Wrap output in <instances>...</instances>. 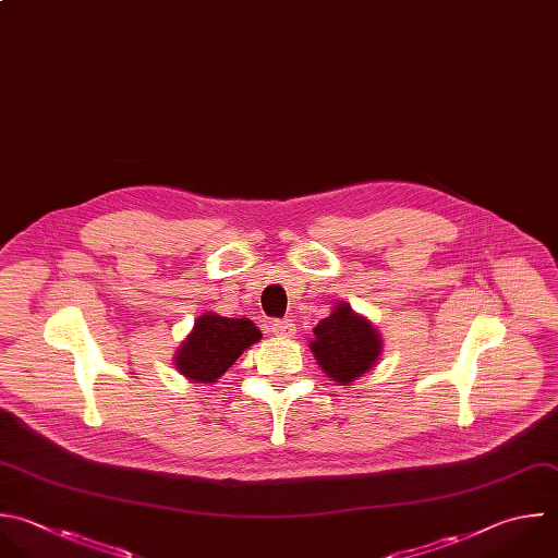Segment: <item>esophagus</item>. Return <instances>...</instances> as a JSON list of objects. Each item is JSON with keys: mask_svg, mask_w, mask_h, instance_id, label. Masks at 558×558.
I'll return each mask as SVG.
<instances>
[{"mask_svg": "<svg viewBox=\"0 0 558 558\" xmlns=\"http://www.w3.org/2000/svg\"><path fill=\"white\" fill-rule=\"evenodd\" d=\"M270 331L275 336H281V338H292L296 333V327L290 318H283V320H272L270 323Z\"/></svg>", "mask_w": 558, "mask_h": 558, "instance_id": "esophagus-1", "label": "esophagus"}]
</instances>
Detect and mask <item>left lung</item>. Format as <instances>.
Returning a JSON list of instances; mask_svg holds the SVG:
<instances>
[{
	"instance_id": "left-lung-1",
	"label": "left lung",
	"mask_w": 558,
	"mask_h": 558,
	"mask_svg": "<svg viewBox=\"0 0 558 558\" xmlns=\"http://www.w3.org/2000/svg\"><path fill=\"white\" fill-rule=\"evenodd\" d=\"M314 336V357L320 368L340 384L362 377L381 351V340L373 325L353 314L349 305H336V310L316 325Z\"/></svg>"
}]
</instances>
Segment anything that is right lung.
I'll return each mask as SVG.
<instances>
[{"label":"right lung","mask_w":558,"mask_h":558,"mask_svg":"<svg viewBox=\"0 0 558 558\" xmlns=\"http://www.w3.org/2000/svg\"><path fill=\"white\" fill-rule=\"evenodd\" d=\"M262 338L259 329L246 318H225L218 314H203L194 323L177 355L179 371L201 384L216 381L244 349Z\"/></svg>","instance_id":"obj_1"}]
</instances>
